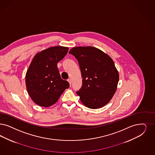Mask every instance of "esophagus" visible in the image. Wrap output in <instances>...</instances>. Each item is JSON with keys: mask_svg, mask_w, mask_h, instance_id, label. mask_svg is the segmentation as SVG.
<instances>
[{"mask_svg": "<svg viewBox=\"0 0 155 155\" xmlns=\"http://www.w3.org/2000/svg\"><path fill=\"white\" fill-rule=\"evenodd\" d=\"M68 81L69 82V84L71 85V83H72V80H71V79H68Z\"/></svg>", "mask_w": 155, "mask_h": 155, "instance_id": "34e87169", "label": "esophagus"}]
</instances>
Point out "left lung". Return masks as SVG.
<instances>
[{"mask_svg":"<svg viewBox=\"0 0 155 155\" xmlns=\"http://www.w3.org/2000/svg\"><path fill=\"white\" fill-rule=\"evenodd\" d=\"M78 60L82 87L77 94L84 106L102 107L112 99L117 88L119 73L109 55L92 46H78L69 52Z\"/></svg>","mask_w":155,"mask_h":155,"instance_id":"8db88e82","label":"left lung"}]
</instances>
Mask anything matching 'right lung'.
<instances>
[{"label": "right lung", "mask_w": 155, "mask_h": 155, "mask_svg": "<svg viewBox=\"0 0 155 155\" xmlns=\"http://www.w3.org/2000/svg\"><path fill=\"white\" fill-rule=\"evenodd\" d=\"M68 47L55 46L37 53L26 74V86L35 104L48 107L58 102L69 83L61 78L57 64L67 54Z\"/></svg>", "instance_id": "1"}]
</instances>
